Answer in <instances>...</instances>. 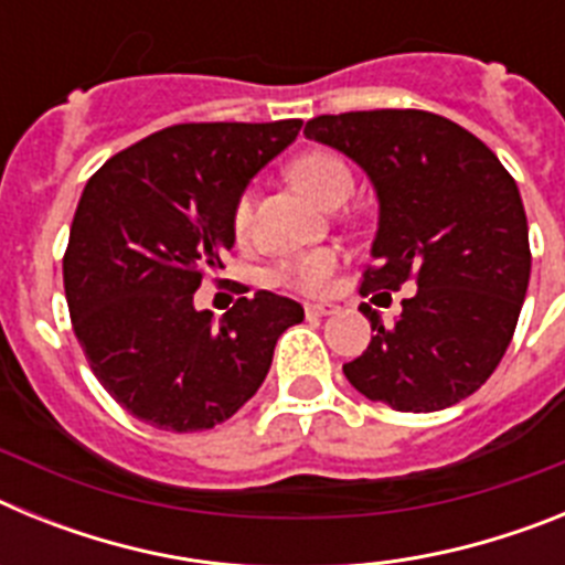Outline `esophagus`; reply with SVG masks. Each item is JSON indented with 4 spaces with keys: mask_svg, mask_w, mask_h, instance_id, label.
I'll return each mask as SVG.
<instances>
[{
    "mask_svg": "<svg viewBox=\"0 0 565 565\" xmlns=\"http://www.w3.org/2000/svg\"><path fill=\"white\" fill-rule=\"evenodd\" d=\"M306 313L308 317H331V313H337V306H306Z\"/></svg>",
    "mask_w": 565,
    "mask_h": 565,
    "instance_id": "1",
    "label": "esophagus"
}]
</instances>
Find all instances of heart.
Returning <instances> with one entry per match:
<instances>
[{"label": "heart", "instance_id": "1", "mask_svg": "<svg viewBox=\"0 0 565 565\" xmlns=\"http://www.w3.org/2000/svg\"><path fill=\"white\" fill-rule=\"evenodd\" d=\"M291 181L306 194H311L317 203H331L337 194H351L353 174L344 167L342 158L331 152H308L291 163L288 169ZM252 223V194H243L234 206V232L246 234ZM337 252L333 248H313V252L297 254V257L282 259L274 268V282L294 288L302 294H322L337 271Z\"/></svg>", "mask_w": 565, "mask_h": 565}]
</instances>
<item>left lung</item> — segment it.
Segmentation results:
<instances>
[{
    "instance_id": "obj_1",
    "label": "left lung",
    "mask_w": 565,
    "mask_h": 565,
    "mask_svg": "<svg viewBox=\"0 0 565 565\" xmlns=\"http://www.w3.org/2000/svg\"><path fill=\"white\" fill-rule=\"evenodd\" d=\"M306 135L348 154L376 192V266L362 294L418 286L387 328L362 302L376 333L342 364L348 382L402 413L472 396L512 342L532 271L512 174L476 135L424 109L319 115Z\"/></svg>"
}]
</instances>
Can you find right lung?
<instances>
[{
  "mask_svg": "<svg viewBox=\"0 0 565 565\" xmlns=\"http://www.w3.org/2000/svg\"><path fill=\"white\" fill-rule=\"evenodd\" d=\"M299 118L178 124L113 154L70 226L64 294L104 391L158 430L226 422L259 391L274 344L306 311L288 297H239L221 319L194 308L234 246L248 181L297 141Z\"/></svg>",
  "mask_w": 565,
  "mask_h": 565,
  "instance_id": "1",
  "label": "right lung"
}]
</instances>
